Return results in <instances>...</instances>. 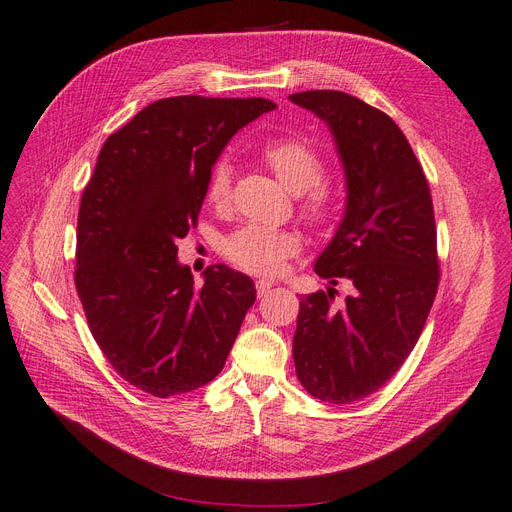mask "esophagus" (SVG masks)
Wrapping results in <instances>:
<instances>
[{
  "mask_svg": "<svg viewBox=\"0 0 512 512\" xmlns=\"http://www.w3.org/2000/svg\"><path fill=\"white\" fill-rule=\"evenodd\" d=\"M275 284L271 279H258L256 281V292H258V296H264V294H269V290L273 288Z\"/></svg>",
  "mask_w": 512,
  "mask_h": 512,
  "instance_id": "obj_1",
  "label": "esophagus"
}]
</instances>
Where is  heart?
<instances>
[{"label":"heart","instance_id":"obj_1","mask_svg":"<svg viewBox=\"0 0 512 512\" xmlns=\"http://www.w3.org/2000/svg\"><path fill=\"white\" fill-rule=\"evenodd\" d=\"M260 161L292 192H298V207L307 222L328 224L339 209V188L324 178V156L303 137H273L258 148ZM207 201L224 207L233 195V169L218 161L207 178ZM301 248V239L286 228L243 226L224 243V256L239 269L273 275L284 269L290 256Z\"/></svg>","mask_w":512,"mask_h":512}]
</instances>
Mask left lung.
Wrapping results in <instances>:
<instances>
[{
  "label": "left lung",
  "instance_id": "left-lung-1",
  "mask_svg": "<svg viewBox=\"0 0 512 512\" xmlns=\"http://www.w3.org/2000/svg\"><path fill=\"white\" fill-rule=\"evenodd\" d=\"M290 101L326 122L347 184L345 216L313 267L330 286L298 309L296 377L313 398L349 404L396 375L428 320L440 279L430 186L385 112L341 91ZM341 278L352 294L334 306Z\"/></svg>",
  "mask_w": 512,
  "mask_h": 512
}]
</instances>
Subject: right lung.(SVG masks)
<instances>
[{"label": "right lung", "mask_w": 512, "mask_h": 512, "mask_svg": "<svg viewBox=\"0 0 512 512\" xmlns=\"http://www.w3.org/2000/svg\"><path fill=\"white\" fill-rule=\"evenodd\" d=\"M271 110L262 97H167L105 139L82 192L74 277L99 349L137 390L186 394L224 368L254 281L214 264L195 286L175 241L197 226L228 139Z\"/></svg>", "instance_id": "1"}]
</instances>
